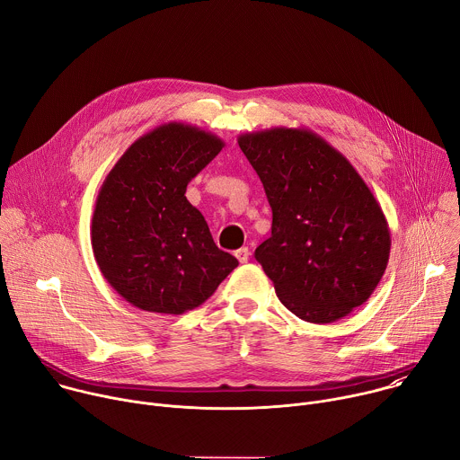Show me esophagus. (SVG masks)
<instances>
[{"label": "esophagus", "instance_id": "obj_1", "mask_svg": "<svg viewBox=\"0 0 460 460\" xmlns=\"http://www.w3.org/2000/svg\"><path fill=\"white\" fill-rule=\"evenodd\" d=\"M249 249L247 247H240L238 251H234V256L238 258V261H240V264H245V261L249 260Z\"/></svg>", "mask_w": 460, "mask_h": 460}]
</instances>
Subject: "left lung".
<instances>
[{
    "label": "left lung",
    "mask_w": 460,
    "mask_h": 460,
    "mask_svg": "<svg viewBox=\"0 0 460 460\" xmlns=\"http://www.w3.org/2000/svg\"><path fill=\"white\" fill-rule=\"evenodd\" d=\"M264 183L271 236L254 258L298 318L330 323L362 305L391 249L387 220L349 160L309 128L273 127L238 137Z\"/></svg>",
    "instance_id": "1"
}]
</instances>
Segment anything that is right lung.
I'll return each instance as SVG.
<instances>
[{"label":"right lung","mask_w":460,"mask_h":460,"mask_svg":"<svg viewBox=\"0 0 460 460\" xmlns=\"http://www.w3.org/2000/svg\"><path fill=\"white\" fill-rule=\"evenodd\" d=\"M224 146L196 125L164 123L130 144L103 180L93 252L105 280L128 304L181 314L204 304L238 266L185 199L187 183Z\"/></svg>","instance_id":"obj_1"}]
</instances>
